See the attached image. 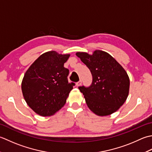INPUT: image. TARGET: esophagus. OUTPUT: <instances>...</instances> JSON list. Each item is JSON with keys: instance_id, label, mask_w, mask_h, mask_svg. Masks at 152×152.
Wrapping results in <instances>:
<instances>
[{"instance_id": "1", "label": "esophagus", "mask_w": 152, "mask_h": 152, "mask_svg": "<svg viewBox=\"0 0 152 152\" xmlns=\"http://www.w3.org/2000/svg\"><path fill=\"white\" fill-rule=\"evenodd\" d=\"M81 83H82L81 80H79V81L76 83V86H79L81 85Z\"/></svg>"}]
</instances>
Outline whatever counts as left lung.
I'll list each match as a JSON object with an SVG mask.
<instances>
[{"label": "left lung", "mask_w": 152, "mask_h": 152, "mask_svg": "<svg viewBox=\"0 0 152 152\" xmlns=\"http://www.w3.org/2000/svg\"><path fill=\"white\" fill-rule=\"evenodd\" d=\"M76 55L88 67L92 75L91 86L79 87L89 109L99 116L115 112L129 95L130 80L126 71L104 51L95 50L92 55L79 52Z\"/></svg>", "instance_id": "1"}]
</instances>
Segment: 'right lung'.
Returning a JSON list of instances; mask_svg holds the SVG:
<instances>
[{"instance_id": "right-lung-1", "label": "right lung", "mask_w": 152, "mask_h": 152, "mask_svg": "<svg viewBox=\"0 0 152 152\" xmlns=\"http://www.w3.org/2000/svg\"><path fill=\"white\" fill-rule=\"evenodd\" d=\"M70 54L49 51L37 59L27 70L21 91L28 106L39 115H54L66 104L75 83L68 82L69 69L64 67Z\"/></svg>"}]
</instances>
